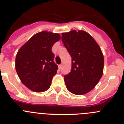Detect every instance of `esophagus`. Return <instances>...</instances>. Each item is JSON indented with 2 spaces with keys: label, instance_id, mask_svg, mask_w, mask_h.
<instances>
[{
  "label": "esophagus",
  "instance_id": "obj_1",
  "mask_svg": "<svg viewBox=\"0 0 124 124\" xmlns=\"http://www.w3.org/2000/svg\"><path fill=\"white\" fill-rule=\"evenodd\" d=\"M61 68H62V65H61V64H59L58 65V68H59V70H61Z\"/></svg>",
  "mask_w": 124,
  "mask_h": 124
}]
</instances>
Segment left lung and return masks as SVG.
<instances>
[{
    "label": "left lung",
    "mask_w": 124,
    "mask_h": 124,
    "mask_svg": "<svg viewBox=\"0 0 124 124\" xmlns=\"http://www.w3.org/2000/svg\"><path fill=\"white\" fill-rule=\"evenodd\" d=\"M61 35L62 41L72 58L71 72L64 76L66 86L74 94H85L94 88L102 76V53L86 31L71 30Z\"/></svg>",
    "instance_id": "left-lung-1"
}]
</instances>
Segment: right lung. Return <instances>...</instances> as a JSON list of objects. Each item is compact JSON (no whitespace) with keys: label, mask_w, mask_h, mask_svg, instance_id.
<instances>
[{"label":"right lung","mask_w":124,"mask_h":124,"mask_svg":"<svg viewBox=\"0 0 124 124\" xmlns=\"http://www.w3.org/2000/svg\"><path fill=\"white\" fill-rule=\"evenodd\" d=\"M60 37L58 33L41 31L30 38L18 51L15 69L22 83L30 90L41 93L50 88L58 69L51 48Z\"/></svg>","instance_id":"right-lung-1"}]
</instances>
